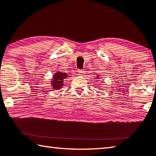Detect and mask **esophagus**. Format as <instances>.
Returning a JSON list of instances; mask_svg holds the SVG:
<instances>
[{
	"label": "esophagus",
	"instance_id": "1",
	"mask_svg": "<svg viewBox=\"0 0 156 156\" xmlns=\"http://www.w3.org/2000/svg\"><path fill=\"white\" fill-rule=\"evenodd\" d=\"M77 72H78V73H79V74H80V75H84V73H84V71L83 70V69H78Z\"/></svg>",
	"mask_w": 156,
	"mask_h": 156
}]
</instances>
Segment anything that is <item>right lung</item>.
<instances>
[{"instance_id":"add662e5","label":"right lung","mask_w":156,"mask_h":156,"mask_svg":"<svg viewBox=\"0 0 156 156\" xmlns=\"http://www.w3.org/2000/svg\"><path fill=\"white\" fill-rule=\"evenodd\" d=\"M54 80L52 81L53 88H55L56 89H60L63 85V80L65 78H67V74L66 73L58 72L56 73L55 75L53 76Z\"/></svg>"}]
</instances>
